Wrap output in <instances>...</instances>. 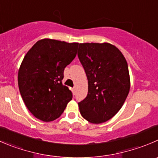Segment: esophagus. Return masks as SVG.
<instances>
[{"label": "esophagus", "mask_w": 158, "mask_h": 158, "mask_svg": "<svg viewBox=\"0 0 158 158\" xmlns=\"http://www.w3.org/2000/svg\"><path fill=\"white\" fill-rule=\"evenodd\" d=\"M72 91H73V93H74L75 92H76V88H73V89H72Z\"/></svg>", "instance_id": "1"}]
</instances>
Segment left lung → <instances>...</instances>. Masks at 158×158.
<instances>
[{
  "label": "left lung",
  "instance_id": "left-lung-1",
  "mask_svg": "<svg viewBox=\"0 0 158 158\" xmlns=\"http://www.w3.org/2000/svg\"><path fill=\"white\" fill-rule=\"evenodd\" d=\"M78 56L88 79V94L79 102L81 115L91 123L110 120L121 109L131 88L127 62L115 45L80 43Z\"/></svg>",
  "mask_w": 158,
  "mask_h": 158
}]
</instances>
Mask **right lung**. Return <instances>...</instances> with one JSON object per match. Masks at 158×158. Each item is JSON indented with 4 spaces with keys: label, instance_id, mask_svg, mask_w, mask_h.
Segmentation results:
<instances>
[{
    "label": "right lung",
    "instance_id": "1",
    "mask_svg": "<svg viewBox=\"0 0 158 158\" xmlns=\"http://www.w3.org/2000/svg\"><path fill=\"white\" fill-rule=\"evenodd\" d=\"M78 45L43 38L24 56L18 69V87L25 106L38 120H56L73 99L62 80L64 69L76 57Z\"/></svg>",
    "mask_w": 158,
    "mask_h": 158
}]
</instances>
